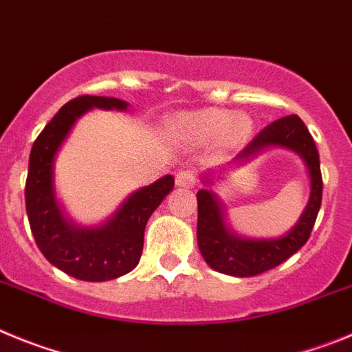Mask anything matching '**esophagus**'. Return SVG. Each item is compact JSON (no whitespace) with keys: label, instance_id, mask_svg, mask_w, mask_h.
<instances>
[{"label":"esophagus","instance_id":"1","mask_svg":"<svg viewBox=\"0 0 352 352\" xmlns=\"http://www.w3.org/2000/svg\"><path fill=\"white\" fill-rule=\"evenodd\" d=\"M175 182L179 188H192L196 184V173L192 170H179L175 175Z\"/></svg>","mask_w":352,"mask_h":352}]
</instances>
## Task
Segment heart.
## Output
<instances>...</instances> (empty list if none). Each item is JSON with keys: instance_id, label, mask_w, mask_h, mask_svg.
<instances>
[{"instance_id": "1", "label": "heart", "mask_w": 352, "mask_h": 352, "mask_svg": "<svg viewBox=\"0 0 352 352\" xmlns=\"http://www.w3.org/2000/svg\"><path fill=\"white\" fill-rule=\"evenodd\" d=\"M180 126L188 133L199 138H210L219 135L226 129V135L230 138L240 137L245 131L247 124L242 117H233L224 110H205V112L184 116L180 119Z\"/></svg>"}]
</instances>
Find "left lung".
<instances>
[{"label":"left lung","mask_w":352,"mask_h":352,"mask_svg":"<svg viewBox=\"0 0 352 352\" xmlns=\"http://www.w3.org/2000/svg\"><path fill=\"white\" fill-rule=\"evenodd\" d=\"M268 147H286L303 160L310 177L309 204L298 223L278 239H243L235 235L224 221V210L219 198L208 189H199L198 198V239L199 252L214 270L233 277H252L272 270L302 249L314 228L321 208L322 177L319 153L314 138L298 116L280 117L252 138L233 157V163L251 160ZM205 184L210 180L205 179Z\"/></svg>","instance_id":"obj_1"}]
</instances>
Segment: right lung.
Instances as JSON below:
<instances>
[{"instance_id": "add662e5", "label": "right lung", "mask_w": 352, "mask_h": 352, "mask_svg": "<svg viewBox=\"0 0 352 352\" xmlns=\"http://www.w3.org/2000/svg\"><path fill=\"white\" fill-rule=\"evenodd\" d=\"M91 109L126 110L128 103L85 94L61 107L31 148L26 212L34 242L54 267L80 280L103 283L137 267L144 249L145 224L172 191L175 179L164 175L135 191L101 226L80 228L66 219L54 192V160L78 117Z\"/></svg>"}]
</instances>
